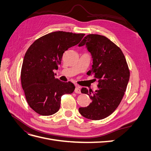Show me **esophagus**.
Here are the masks:
<instances>
[{
  "instance_id": "34e87169",
  "label": "esophagus",
  "mask_w": 151,
  "mask_h": 151,
  "mask_svg": "<svg viewBox=\"0 0 151 151\" xmlns=\"http://www.w3.org/2000/svg\"><path fill=\"white\" fill-rule=\"evenodd\" d=\"M74 92L76 93H81V90H80V88L79 86H76V88H75V90H74Z\"/></svg>"
}]
</instances>
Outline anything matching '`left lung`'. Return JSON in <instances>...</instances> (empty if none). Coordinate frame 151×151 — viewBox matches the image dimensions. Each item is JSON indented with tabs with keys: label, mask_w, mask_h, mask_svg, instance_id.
<instances>
[{
	"label": "left lung",
	"mask_w": 151,
	"mask_h": 151,
	"mask_svg": "<svg viewBox=\"0 0 151 151\" xmlns=\"http://www.w3.org/2000/svg\"><path fill=\"white\" fill-rule=\"evenodd\" d=\"M86 45L93 58L92 68L87 74L98 80V89L93 94L84 88L81 93L88 94L91 103L79 108L82 116L93 120L108 117L117 108L124 96L130 78V70L121 49L104 36L90 34L79 43Z\"/></svg>",
	"instance_id": "obj_1"
}]
</instances>
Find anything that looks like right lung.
Returning a JSON list of instances; mask_svg holds the SVG:
<instances>
[{
    "label": "right lung",
    "instance_id": "right-lung-1",
    "mask_svg": "<svg viewBox=\"0 0 151 151\" xmlns=\"http://www.w3.org/2000/svg\"><path fill=\"white\" fill-rule=\"evenodd\" d=\"M84 35L52 32L35 41L26 51L21 72V85L27 103L39 115L57 113L62 96L74 92V85L55 78L53 70L58 69L63 53L78 44Z\"/></svg>",
    "mask_w": 151,
    "mask_h": 151
}]
</instances>
